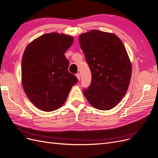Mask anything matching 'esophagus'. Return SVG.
Here are the masks:
<instances>
[{"instance_id":"34e87169","label":"esophagus","mask_w":158,"mask_h":158,"mask_svg":"<svg viewBox=\"0 0 158 158\" xmlns=\"http://www.w3.org/2000/svg\"><path fill=\"white\" fill-rule=\"evenodd\" d=\"M76 76H77V77L78 80H80V78H81V75H80V73H77V74H76Z\"/></svg>"}]
</instances>
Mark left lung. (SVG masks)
Returning <instances> with one entry per match:
<instances>
[{"label": "left lung", "mask_w": 158, "mask_h": 158, "mask_svg": "<svg viewBox=\"0 0 158 158\" xmlns=\"http://www.w3.org/2000/svg\"><path fill=\"white\" fill-rule=\"evenodd\" d=\"M92 80L83 93L94 108L109 110L125 95L131 65L123 42L113 34L93 30L79 36Z\"/></svg>", "instance_id": "1"}]
</instances>
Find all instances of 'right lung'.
I'll use <instances>...</instances> for the list:
<instances>
[{
    "label": "right lung",
    "mask_w": 158,
    "mask_h": 158,
    "mask_svg": "<svg viewBox=\"0 0 158 158\" xmlns=\"http://www.w3.org/2000/svg\"><path fill=\"white\" fill-rule=\"evenodd\" d=\"M72 36L45 34L25 49L21 64L24 91L37 108L45 111L57 110L64 104L73 85L78 82L69 72L65 52L73 45Z\"/></svg>",
    "instance_id": "obj_1"
}]
</instances>
